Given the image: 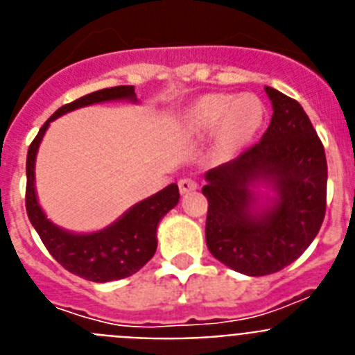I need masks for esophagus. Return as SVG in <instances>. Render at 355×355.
<instances>
[{
  "instance_id": "esophagus-1",
  "label": "esophagus",
  "mask_w": 355,
  "mask_h": 355,
  "mask_svg": "<svg viewBox=\"0 0 355 355\" xmlns=\"http://www.w3.org/2000/svg\"><path fill=\"white\" fill-rule=\"evenodd\" d=\"M180 192L181 193H188V192H193V190H197V181L193 180V178H183V180H180Z\"/></svg>"
}]
</instances>
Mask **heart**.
<instances>
[{
	"instance_id": "1",
	"label": "heart",
	"mask_w": 355,
	"mask_h": 355,
	"mask_svg": "<svg viewBox=\"0 0 355 355\" xmlns=\"http://www.w3.org/2000/svg\"><path fill=\"white\" fill-rule=\"evenodd\" d=\"M263 122V105L254 96L209 94L200 97L188 115L197 133H213L220 128V146L238 149L249 142Z\"/></svg>"
}]
</instances>
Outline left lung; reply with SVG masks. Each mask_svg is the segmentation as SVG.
Wrapping results in <instances>:
<instances>
[{
    "label": "left lung",
    "mask_w": 355,
    "mask_h": 355,
    "mask_svg": "<svg viewBox=\"0 0 355 355\" xmlns=\"http://www.w3.org/2000/svg\"><path fill=\"white\" fill-rule=\"evenodd\" d=\"M272 121L261 140L238 158L206 172V245L213 258L240 274L283 270L311 245L327 206V159L302 106L265 87ZM275 184L278 199L265 212L253 211L250 187Z\"/></svg>",
    "instance_id": "8db88e82"
}]
</instances>
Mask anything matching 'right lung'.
Returning <instances> with one entry per match:
<instances>
[{
	"instance_id": "1",
	"label": "right lung",
	"mask_w": 355,
	"mask_h": 355,
	"mask_svg": "<svg viewBox=\"0 0 355 355\" xmlns=\"http://www.w3.org/2000/svg\"><path fill=\"white\" fill-rule=\"evenodd\" d=\"M114 99L137 101L133 85H119V87L97 90L56 110L44 122V126L30 144L26 158V213L31 225L35 227L49 254L65 270L92 283H108L137 274L155 256L158 222L180 200V188L172 183L163 188L162 192L135 205L115 224L92 234L67 233L46 218L37 202L33 167H35L37 149L49 122L81 106L114 101Z\"/></svg>"
}]
</instances>
